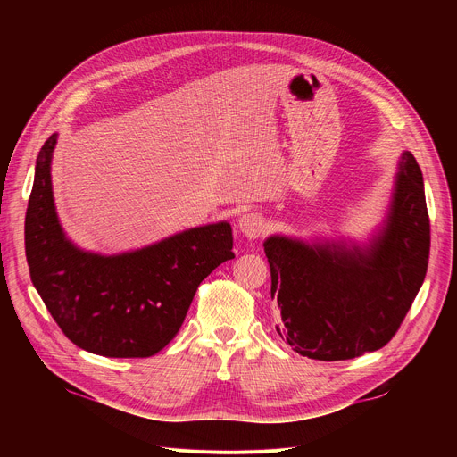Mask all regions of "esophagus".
<instances>
[{
  "label": "esophagus",
  "mask_w": 457,
  "mask_h": 457,
  "mask_svg": "<svg viewBox=\"0 0 457 457\" xmlns=\"http://www.w3.org/2000/svg\"><path fill=\"white\" fill-rule=\"evenodd\" d=\"M238 231H241L246 238H257L259 235L265 233L267 229V222L262 219L261 214L257 212H245L241 219L237 222Z\"/></svg>",
  "instance_id": "1"
}]
</instances>
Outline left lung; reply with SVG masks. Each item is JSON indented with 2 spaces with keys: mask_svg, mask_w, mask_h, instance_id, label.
I'll return each instance as SVG.
<instances>
[{
  "mask_svg": "<svg viewBox=\"0 0 457 457\" xmlns=\"http://www.w3.org/2000/svg\"><path fill=\"white\" fill-rule=\"evenodd\" d=\"M281 320L279 337L319 361H345L386 346L422 287L429 219L422 172L403 152L387 219L367 246L345 241H265Z\"/></svg>",
  "mask_w": 457,
  "mask_h": 457,
  "instance_id": "obj_1",
  "label": "left lung"
}]
</instances>
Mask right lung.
<instances>
[{
    "label": "right lung",
    "instance_id": "right-lung-1",
    "mask_svg": "<svg viewBox=\"0 0 457 457\" xmlns=\"http://www.w3.org/2000/svg\"><path fill=\"white\" fill-rule=\"evenodd\" d=\"M44 142L26 212L31 281L66 337L104 357H150L179 331L198 285L233 259L228 222L192 228L161 243L100 255L70 243L57 219L52 155Z\"/></svg>",
    "mask_w": 457,
    "mask_h": 457
}]
</instances>
